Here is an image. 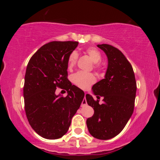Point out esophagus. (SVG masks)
<instances>
[{
	"label": "esophagus",
	"instance_id": "obj_1",
	"mask_svg": "<svg viewBox=\"0 0 160 160\" xmlns=\"http://www.w3.org/2000/svg\"><path fill=\"white\" fill-rule=\"evenodd\" d=\"M87 104H88V103H87L86 99H85V98H84V99L82 100V104H81V107H85Z\"/></svg>",
	"mask_w": 160,
	"mask_h": 160
}]
</instances>
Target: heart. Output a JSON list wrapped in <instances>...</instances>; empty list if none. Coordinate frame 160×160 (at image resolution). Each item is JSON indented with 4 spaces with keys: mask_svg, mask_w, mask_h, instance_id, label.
<instances>
[{
    "mask_svg": "<svg viewBox=\"0 0 160 160\" xmlns=\"http://www.w3.org/2000/svg\"><path fill=\"white\" fill-rule=\"evenodd\" d=\"M85 53L90 56L94 63V68L96 70H101L102 64L100 61L102 60V54L94 47H88L85 49ZM78 59V54L76 51H72L68 58V66L69 68H73L77 63ZM72 81L75 85L80 88L86 90L95 82L96 77L92 72L79 71L75 73L72 77Z\"/></svg>",
    "mask_w": 160,
    "mask_h": 160,
    "instance_id": "1",
    "label": "heart"
}]
</instances>
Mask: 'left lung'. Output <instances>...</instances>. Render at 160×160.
Listing matches in <instances>:
<instances>
[{"mask_svg":"<svg viewBox=\"0 0 160 160\" xmlns=\"http://www.w3.org/2000/svg\"><path fill=\"white\" fill-rule=\"evenodd\" d=\"M97 47L107 54L109 62L104 79L92 86L94 94L97 99L104 97V103L99 104L98 99L86 94L87 102L94 110L87 126L94 138L108 140L120 133L132 116L137 85L131 64L120 50L107 44Z\"/></svg>","mask_w":160,"mask_h":160,"instance_id":"obj_1","label":"left lung"}]
</instances>
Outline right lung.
I'll return each mask as SVG.
<instances>
[{
  "label": "right lung",
  "instance_id": "obj_1",
  "mask_svg": "<svg viewBox=\"0 0 160 160\" xmlns=\"http://www.w3.org/2000/svg\"><path fill=\"white\" fill-rule=\"evenodd\" d=\"M78 45L71 41L48 43L34 53L27 66L26 116L34 131L46 139H58L66 133L85 97L68 79V58ZM58 87L66 89L68 95L56 96Z\"/></svg>",
  "mask_w": 160,
  "mask_h": 160
}]
</instances>
